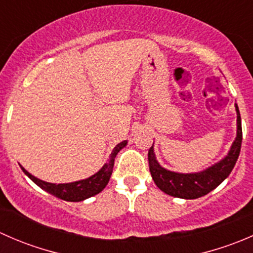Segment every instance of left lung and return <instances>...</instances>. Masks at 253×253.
<instances>
[{
	"instance_id": "left-lung-1",
	"label": "left lung",
	"mask_w": 253,
	"mask_h": 253,
	"mask_svg": "<svg viewBox=\"0 0 253 253\" xmlns=\"http://www.w3.org/2000/svg\"><path fill=\"white\" fill-rule=\"evenodd\" d=\"M235 109L237 115L236 138L231 144L230 150L220 162L215 163L202 171L182 174V172H175L165 169L158 163L154 153V143H153L148 152L149 170L155 185L163 192L172 197L183 198V200H196L218 187L230 175L239 158L242 142L241 117H240L237 104H235Z\"/></svg>"
}]
</instances>
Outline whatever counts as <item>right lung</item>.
I'll return each mask as SVG.
<instances>
[{
  "label": "right lung",
  "instance_id": "right-lung-1",
  "mask_svg": "<svg viewBox=\"0 0 253 253\" xmlns=\"http://www.w3.org/2000/svg\"><path fill=\"white\" fill-rule=\"evenodd\" d=\"M127 145V141L120 142L116 147L112 149L109 160L103 165L100 170H99L96 174L89 176L88 178H84V180L75 181V182H68V183H51L46 182V181H42L40 178L33 176L30 172H28L27 170L23 167L22 170L30 180L34 183H37L40 188H42L46 192L51 193L55 197L60 198V200L67 201V202H81V201L86 200L89 197H93V196L100 193L104 188L108 185L109 180H110L112 169H114V162L115 158H116L117 153L125 148Z\"/></svg>",
  "mask_w": 253,
  "mask_h": 253
}]
</instances>
